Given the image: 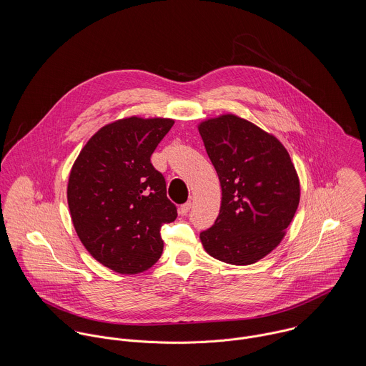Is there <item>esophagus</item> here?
I'll return each mask as SVG.
<instances>
[{
  "label": "esophagus",
  "mask_w": 366,
  "mask_h": 366,
  "mask_svg": "<svg viewBox=\"0 0 366 366\" xmlns=\"http://www.w3.org/2000/svg\"><path fill=\"white\" fill-rule=\"evenodd\" d=\"M190 209H192V202H187V203H184L183 206H180L179 211H180L182 215H187V212L190 211Z\"/></svg>",
  "instance_id": "34e87169"
}]
</instances>
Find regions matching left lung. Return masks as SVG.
<instances>
[{"instance_id":"1","label":"left lung","mask_w":366,"mask_h":366,"mask_svg":"<svg viewBox=\"0 0 366 366\" xmlns=\"http://www.w3.org/2000/svg\"><path fill=\"white\" fill-rule=\"evenodd\" d=\"M199 132L222 192L202 244L218 261L255 263L280 244L299 206L295 164L277 138L234 114L200 122Z\"/></svg>"}]
</instances>
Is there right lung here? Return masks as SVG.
I'll return each instance as SVG.
<instances>
[{"label": "right lung", "instance_id": "add662e5", "mask_svg": "<svg viewBox=\"0 0 366 366\" xmlns=\"http://www.w3.org/2000/svg\"><path fill=\"white\" fill-rule=\"evenodd\" d=\"M170 118H122L99 129L76 159L67 184L74 229L100 263L134 274L160 258V228L176 219L166 182L152 166Z\"/></svg>", "mask_w": 366, "mask_h": 366}]
</instances>
